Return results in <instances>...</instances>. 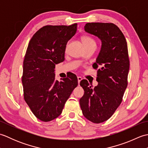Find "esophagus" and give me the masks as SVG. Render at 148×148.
Listing matches in <instances>:
<instances>
[{
	"label": "esophagus",
	"instance_id": "34e87169",
	"mask_svg": "<svg viewBox=\"0 0 148 148\" xmlns=\"http://www.w3.org/2000/svg\"><path fill=\"white\" fill-rule=\"evenodd\" d=\"M82 80V77H80V76H78L77 77V81H78V84L80 83V81Z\"/></svg>",
	"mask_w": 148,
	"mask_h": 148
}]
</instances>
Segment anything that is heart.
<instances>
[{"label": "heart", "instance_id": "b5f03b06", "mask_svg": "<svg viewBox=\"0 0 148 148\" xmlns=\"http://www.w3.org/2000/svg\"><path fill=\"white\" fill-rule=\"evenodd\" d=\"M81 41H82V43L83 46H84L85 48H90V47L92 46H95L96 47V41L95 39H93L92 37H91L90 36H84L81 37Z\"/></svg>", "mask_w": 148, "mask_h": 148}]
</instances>
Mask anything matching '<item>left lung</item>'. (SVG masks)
Returning <instances> with one entry per match:
<instances>
[{
  "label": "left lung",
  "instance_id": "obj_1",
  "mask_svg": "<svg viewBox=\"0 0 148 148\" xmlns=\"http://www.w3.org/2000/svg\"><path fill=\"white\" fill-rule=\"evenodd\" d=\"M85 32L98 37L102 46L93 67L97 69L98 85L92 88L86 79L81 81L84 91L79 100L87 119L100 123L111 117L122 102L128 84L130 61L126 39L112 23H88Z\"/></svg>",
  "mask_w": 148,
  "mask_h": 148
}]
</instances>
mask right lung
Returning <instances> with one entry per match:
<instances>
[{
    "label": "right lung",
    "instance_id": "right-lung-1",
    "mask_svg": "<svg viewBox=\"0 0 148 148\" xmlns=\"http://www.w3.org/2000/svg\"><path fill=\"white\" fill-rule=\"evenodd\" d=\"M69 26L46 25L31 38L23 60L24 99L36 117L45 122L61 114L65 103L77 84L74 74L55 81V65L64 60L67 43L77 30Z\"/></svg>",
    "mask_w": 148,
    "mask_h": 148
}]
</instances>
